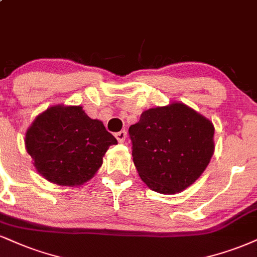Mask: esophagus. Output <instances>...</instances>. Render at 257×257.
<instances>
[{
    "label": "esophagus",
    "instance_id": "obj_1",
    "mask_svg": "<svg viewBox=\"0 0 257 257\" xmlns=\"http://www.w3.org/2000/svg\"><path fill=\"white\" fill-rule=\"evenodd\" d=\"M115 137L117 139V141H118L119 144H122V142H124L125 139H126V132L125 131H120L118 133H116Z\"/></svg>",
    "mask_w": 257,
    "mask_h": 257
}]
</instances>
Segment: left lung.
<instances>
[{"label":"left lung","mask_w":257,"mask_h":257,"mask_svg":"<svg viewBox=\"0 0 257 257\" xmlns=\"http://www.w3.org/2000/svg\"><path fill=\"white\" fill-rule=\"evenodd\" d=\"M213 135L211 120L182 103L145 111L129 128L135 168L152 190L179 193L208 165Z\"/></svg>","instance_id":"8db88e82"}]
</instances>
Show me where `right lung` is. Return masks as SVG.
<instances>
[{
  "label": "right lung",
  "mask_w": 257,
  "mask_h": 257,
  "mask_svg": "<svg viewBox=\"0 0 257 257\" xmlns=\"http://www.w3.org/2000/svg\"><path fill=\"white\" fill-rule=\"evenodd\" d=\"M117 140L81 106H57L37 117L25 138L38 172L60 185H81L93 177Z\"/></svg>",
  "instance_id": "obj_1"
}]
</instances>
